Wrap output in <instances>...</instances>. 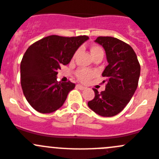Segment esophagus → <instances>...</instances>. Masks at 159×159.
Instances as JSON below:
<instances>
[{
  "instance_id": "34e87169",
  "label": "esophagus",
  "mask_w": 159,
  "mask_h": 159,
  "mask_svg": "<svg viewBox=\"0 0 159 159\" xmlns=\"http://www.w3.org/2000/svg\"><path fill=\"white\" fill-rule=\"evenodd\" d=\"M76 87H78L79 89H80V90H84V89H86V87H84V86L80 85V84H77Z\"/></svg>"
}]
</instances>
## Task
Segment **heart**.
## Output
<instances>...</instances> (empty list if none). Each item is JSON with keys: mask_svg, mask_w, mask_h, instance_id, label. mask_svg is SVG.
<instances>
[{"mask_svg": "<svg viewBox=\"0 0 159 159\" xmlns=\"http://www.w3.org/2000/svg\"><path fill=\"white\" fill-rule=\"evenodd\" d=\"M91 53L92 57H94L98 53H103V49L100 46L94 45L91 47ZM75 75L79 80L85 83L91 80L95 75V72L88 68H80L75 72Z\"/></svg>", "mask_w": 159, "mask_h": 159, "instance_id": "1", "label": "heart"}]
</instances>
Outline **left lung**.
<instances>
[{
  "instance_id": "8db88e82",
  "label": "left lung",
  "mask_w": 159,
  "mask_h": 159,
  "mask_svg": "<svg viewBox=\"0 0 159 159\" xmlns=\"http://www.w3.org/2000/svg\"><path fill=\"white\" fill-rule=\"evenodd\" d=\"M106 51L108 65L102 72L106 79L104 91H94V99L88 102L89 108L102 116L118 114L129 102L136 91L140 75V65L135 51L127 43L113 37H98Z\"/></svg>"
}]
</instances>
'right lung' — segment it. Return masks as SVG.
Returning <instances> with one entry per match:
<instances>
[{
  "mask_svg": "<svg viewBox=\"0 0 159 159\" xmlns=\"http://www.w3.org/2000/svg\"><path fill=\"white\" fill-rule=\"evenodd\" d=\"M87 39L86 35H50L29 46L20 63V82L26 99L36 111L53 113L63 106L75 85L70 81L57 82V70L71 61Z\"/></svg>",
  "mask_w": 159,
  "mask_h": 159,
  "instance_id": "1",
  "label": "right lung"
}]
</instances>
